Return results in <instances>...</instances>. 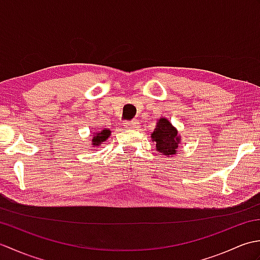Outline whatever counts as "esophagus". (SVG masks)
Masks as SVG:
<instances>
[{
    "label": "esophagus",
    "mask_w": 260,
    "mask_h": 260,
    "mask_svg": "<svg viewBox=\"0 0 260 260\" xmlns=\"http://www.w3.org/2000/svg\"><path fill=\"white\" fill-rule=\"evenodd\" d=\"M139 123H137L136 120H128V121H126V123H124V128H126V129H136V128H139Z\"/></svg>",
    "instance_id": "1"
}]
</instances>
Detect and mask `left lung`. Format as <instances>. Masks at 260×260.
Listing matches in <instances>:
<instances>
[{
  "label": "left lung",
  "instance_id": "8db88e82",
  "mask_svg": "<svg viewBox=\"0 0 260 260\" xmlns=\"http://www.w3.org/2000/svg\"><path fill=\"white\" fill-rule=\"evenodd\" d=\"M151 135L152 142L155 143L157 152L165 156L175 155L181 144V137L168 118L162 117L157 119L155 129Z\"/></svg>",
  "mask_w": 260,
  "mask_h": 260
}]
</instances>
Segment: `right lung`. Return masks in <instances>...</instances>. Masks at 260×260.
Instances as JSON below:
<instances>
[{"label":"right lung","mask_w":260,"mask_h":260,"mask_svg":"<svg viewBox=\"0 0 260 260\" xmlns=\"http://www.w3.org/2000/svg\"><path fill=\"white\" fill-rule=\"evenodd\" d=\"M109 135H110V131L108 128H104L102 131L96 132V133H93L92 139H91L92 146L96 147L103 144V142L106 141L109 137Z\"/></svg>","instance_id":"add662e5"}]
</instances>
